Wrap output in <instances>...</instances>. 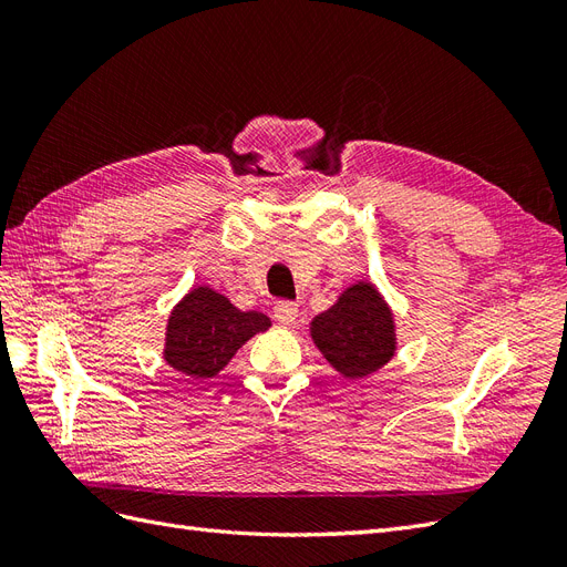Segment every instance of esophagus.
Listing matches in <instances>:
<instances>
[{
    "label": "esophagus",
    "instance_id": "obj_1",
    "mask_svg": "<svg viewBox=\"0 0 567 567\" xmlns=\"http://www.w3.org/2000/svg\"><path fill=\"white\" fill-rule=\"evenodd\" d=\"M274 319L284 326H290L298 319V305L293 300H279L274 305Z\"/></svg>",
    "mask_w": 567,
    "mask_h": 567
}]
</instances>
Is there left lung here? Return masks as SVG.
I'll return each mask as SVG.
<instances>
[{
  "label": "left lung",
  "mask_w": 567,
  "mask_h": 567,
  "mask_svg": "<svg viewBox=\"0 0 567 567\" xmlns=\"http://www.w3.org/2000/svg\"><path fill=\"white\" fill-rule=\"evenodd\" d=\"M312 338L336 371L364 379L394 354L392 312L371 284H354L331 310L315 317Z\"/></svg>",
  "instance_id": "left-lung-1"
}]
</instances>
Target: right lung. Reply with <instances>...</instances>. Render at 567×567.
<instances>
[{"label":"right lung","instance_id":"right-lung-1","mask_svg":"<svg viewBox=\"0 0 567 567\" xmlns=\"http://www.w3.org/2000/svg\"><path fill=\"white\" fill-rule=\"evenodd\" d=\"M271 326L262 312H241L208 286H198L167 319L165 362L196 381L213 379L236 350Z\"/></svg>","mask_w":567,"mask_h":567}]
</instances>
